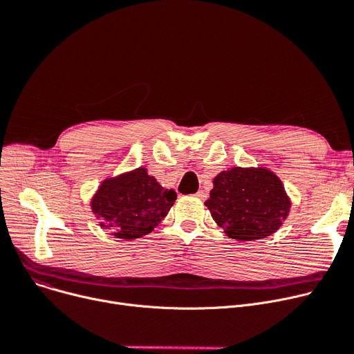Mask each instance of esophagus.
Returning <instances> with one entry per match:
<instances>
[{"label": "esophagus", "mask_w": 354, "mask_h": 354, "mask_svg": "<svg viewBox=\"0 0 354 354\" xmlns=\"http://www.w3.org/2000/svg\"><path fill=\"white\" fill-rule=\"evenodd\" d=\"M196 197L200 198V200H205V198H207V193H205L204 190H200V192L196 194Z\"/></svg>", "instance_id": "1"}]
</instances>
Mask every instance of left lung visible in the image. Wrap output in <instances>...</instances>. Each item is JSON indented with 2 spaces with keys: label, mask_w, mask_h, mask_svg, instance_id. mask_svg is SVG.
Returning a JSON list of instances; mask_svg holds the SVG:
<instances>
[{
  "label": "left lung",
  "mask_w": 354,
  "mask_h": 354,
  "mask_svg": "<svg viewBox=\"0 0 354 354\" xmlns=\"http://www.w3.org/2000/svg\"><path fill=\"white\" fill-rule=\"evenodd\" d=\"M204 204L230 239L252 241L276 233L290 212L280 178L267 169L234 167L213 180Z\"/></svg>",
  "instance_id": "left-lung-1"
}]
</instances>
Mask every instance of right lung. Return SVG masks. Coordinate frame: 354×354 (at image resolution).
I'll use <instances>...</instances> for the list:
<instances>
[{
    "mask_svg": "<svg viewBox=\"0 0 354 354\" xmlns=\"http://www.w3.org/2000/svg\"><path fill=\"white\" fill-rule=\"evenodd\" d=\"M177 194L162 189L144 167L104 180L91 200L101 227L117 239L133 240L149 234L167 216Z\"/></svg>",
    "mask_w": 354,
    "mask_h": 354,
    "instance_id": "1",
    "label": "right lung"
}]
</instances>
